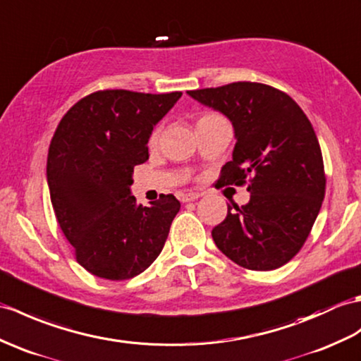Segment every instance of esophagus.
Listing matches in <instances>:
<instances>
[{"label":"esophagus","instance_id":"34e87169","mask_svg":"<svg viewBox=\"0 0 361 361\" xmlns=\"http://www.w3.org/2000/svg\"><path fill=\"white\" fill-rule=\"evenodd\" d=\"M200 197H201V194H198V192H186V194L181 195L180 200L183 201V203H188V201H194Z\"/></svg>","mask_w":361,"mask_h":361}]
</instances>
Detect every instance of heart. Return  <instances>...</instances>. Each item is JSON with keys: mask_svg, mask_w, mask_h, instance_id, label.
<instances>
[{"mask_svg": "<svg viewBox=\"0 0 361 361\" xmlns=\"http://www.w3.org/2000/svg\"><path fill=\"white\" fill-rule=\"evenodd\" d=\"M211 116H215V114H203L198 118V121H203V120H207V118H211ZM197 121V123H198ZM157 140H158V130H155L154 133H152V137H150V145H155L157 142Z\"/></svg>", "mask_w": 361, "mask_h": 361, "instance_id": "1", "label": "heart"}]
</instances>
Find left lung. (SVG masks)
<instances>
[{
    "label": "left lung",
    "mask_w": 361,
    "mask_h": 361,
    "mask_svg": "<svg viewBox=\"0 0 361 361\" xmlns=\"http://www.w3.org/2000/svg\"><path fill=\"white\" fill-rule=\"evenodd\" d=\"M224 114L235 130L232 161L219 183L250 192L249 203L228 206L212 229L216 247L250 271H272L294 258L311 233L324 198L326 173L311 121L288 94L262 82L238 81L188 90Z\"/></svg>",
    "instance_id": "obj_1"
}]
</instances>
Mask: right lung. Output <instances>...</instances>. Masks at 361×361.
Listing matches in <instances>:
<instances>
[{
    "mask_svg": "<svg viewBox=\"0 0 361 361\" xmlns=\"http://www.w3.org/2000/svg\"><path fill=\"white\" fill-rule=\"evenodd\" d=\"M181 92H94L61 118L47 154V184L58 224L77 262L99 279L121 281L160 255L180 201L161 195L137 206L133 167L149 158L154 126Z\"/></svg>",
    "mask_w": 361,
    "mask_h": 361,
    "instance_id": "add662e5",
    "label": "right lung"
}]
</instances>
